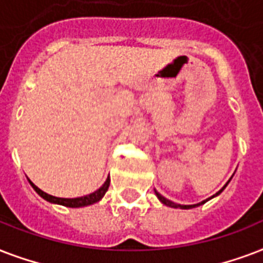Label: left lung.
I'll use <instances>...</instances> for the list:
<instances>
[{
  "label": "left lung",
  "instance_id": "1",
  "mask_svg": "<svg viewBox=\"0 0 263 263\" xmlns=\"http://www.w3.org/2000/svg\"><path fill=\"white\" fill-rule=\"evenodd\" d=\"M231 180H232V177L231 178H229V181H228L227 184L223 185L222 188L219 189L218 192L215 193V195H213V196L211 197H209V199H205V200H203V201H200V203H196V204H178V203H174V201H172V200H168V199H166V197L164 196H162V195H160L159 192H158V191H155V193H156V196H158V199H159L160 201H162V203H163L164 205H168V207H173V209H182V210H189V209H195V207H199V205H201V204H204L205 201H209L210 199H213V197H215V196H218L219 193L222 192L223 189L227 188V185L229 184V182H231Z\"/></svg>",
  "mask_w": 263,
  "mask_h": 263
}]
</instances>
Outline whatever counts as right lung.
<instances>
[{
    "label": "right lung",
    "mask_w": 263,
    "mask_h": 263,
    "mask_svg": "<svg viewBox=\"0 0 263 263\" xmlns=\"http://www.w3.org/2000/svg\"><path fill=\"white\" fill-rule=\"evenodd\" d=\"M28 182L31 184V186L34 188L38 195H40L42 199H45L46 201L49 203H53V204H60V205H66V207H72V209H78V207H85V205H90V204H95L97 201H100L101 199L104 197L105 192L108 191V186H109V177H107V180L104 182L101 186H100L97 191H95L93 193L90 195H86V196H82V197H74V199H66V197H56V196H52V195H49V193H45L44 191H41L35 184H32L31 181L28 180Z\"/></svg>",
    "instance_id": "add662e5"
}]
</instances>
